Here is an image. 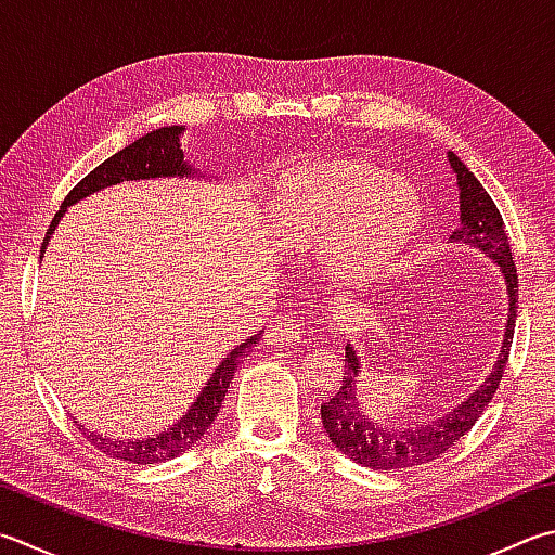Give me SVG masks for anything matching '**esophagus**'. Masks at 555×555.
Segmentation results:
<instances>
[{"label":"esophagus","mask_w":555,"mask_h":555,"mask_svg":"<svg viewBox=\"0 0 555 555\" xmlns=\"http://www.w3.org/2000/svg\"><path fill=\"white\" fill-rule=\"evenodd\" d=\"M307 333L305 319L301 317H280L278 321H273L266 331V343L275 345V348H285V345H295L301 340V336Z\"/></svg>","instance_id":"1"}]
</instances>
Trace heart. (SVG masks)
<instances>
[{
	"label": "heart",
	"instance_id": "1",
	"mask_svg": "<svg viewBox=\"0 0 555 555\" xmlns=\"http://www.w3.org/2000/svg\"><path fill=\"white\" fill-rule=\"evenodd\" d=\"M275 242L289 254L323 250L345 285L382 275L421 224L411 183L354 159L301 164L282 176L268 207Z\"/></svg>",
	"mask_w": 555,
	"mask_h": 555
}]
</instances>
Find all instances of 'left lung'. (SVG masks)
I'll return each mask as SVG.
<instances>
[{
	"mask_svg": "<svg viewBox=\"0 0 555 555\" xmlns=\"http://www.w3.org/2000/svg\"><path fill=\"white\" fill-rule=\"evenodd\" d=\"M447 159L456 176L459 188V227L449 236V244L472 246L486 254L500 268L507 292L503 345H500L498 360L483 384L476 386V391L468 393L452 411L423 425H389L364 413V405L358 399L362 362L358 350L348 340V345H345L343 386L333 399L321 403V423L328 440L345 456H350L354 464L374 468V472H396V468L427 464L462 440L495 396L509 358L512 336H515L517 268L515 260H512L503 217H500L495 203L490 201L486 188L468 171V166L454 152H447Z\"/></svg>",
	"mask_w": 555,
	"mask_h": 555,
	"instance_id": "left-lung-1",
	"label": "left lung"
}]
</instances>
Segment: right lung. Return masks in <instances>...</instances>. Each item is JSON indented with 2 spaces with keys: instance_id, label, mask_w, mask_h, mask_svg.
<instances>
[{
  "instance_id": "right-lung-1",
  "label": "right lung",
  "mask_w": 555,
  "mask_h": 555,
  "mask_svg": "<svg viewBox=\"0 0 555 555\" xmlns=\"http://www.w3.org/2000/svg\"><path fill=\"white\" fill-rule=\"evenodd\" d=\"M183 132H185V125H166V128L142 134L140 140H134L118 154H113L111 159L99 164L96 169H93L87 179H81L75 188H72L69 195L65 197V203H62L55 219L50 222V229L43 238V250H40V254H46L50 236L55 234V227L60 224L62 215L67 212V207L77 205L79 201H83V197L103 191V188L118 185L122 181L205 179L207 173H201V169H195V164L185 159V154L181 150ZM258 340H260V333L246 338L242 345H236L234 350H229L227 358H222V362H219L215 372L210 374V379H207V384L203 386V391L195 396V401L191 405H188L185 415L179 423L166 427L164 433L142 437V440H125V437L113 440V437L83 430V425H79V430H83L87 440L93 447H99L103 454L120 459V462H130V464L169 462V459L188 452V449H191L207 430H210L219 408H222L229 382L234 379L236 367L244 362V358H248L250 348H254Z\"/></svg>"
}]
</instances>
